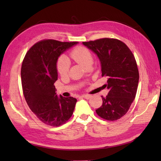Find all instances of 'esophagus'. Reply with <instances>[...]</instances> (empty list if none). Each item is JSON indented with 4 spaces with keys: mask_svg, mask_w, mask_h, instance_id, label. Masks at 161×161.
I'll return each instance as SVG.
<instances>
[{
    "mask_svg": "<svg viewBox=\"0 0 161 161\" xmlns=\"http://www.w3.org/2000/svg\"><path fill=\"white\" fill-rule=\"evenodd\" d=\"M81 97L82 98L86 99V100H88V99H90L91 97V95H81Z\"/></svg>",
    "mask_w": 161,
    "mask_h": 161,
    "instance_id": "1",
    "label": "esophagus"
}]
</instances>
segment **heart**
I'll use <instances>...</instances> for the list:
<instances>
[{"instance_id": "obj_1", "label": "heart", "mask_w": 161, "mask_h": 161, "mask_svg": "<svg viewBox=\"0 0 161 161\" xmlns=\"http://www.w3.org/2000/svg\"><path fill=\"white\" fill-rule=\"evenodd\" d=\"M69 56L72 59L84 67L91 65L93 63V54L87 47L84 46H79L74 47L70 52ZM69 67L70 62L66 57L63 55L58 59L57 61V69L61 76L68 75Z\"/></svg>"}]
</instances>
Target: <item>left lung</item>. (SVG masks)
<instances>
[{
    "mask_svg": "<svg viewBox=\"0 0 161 161\" xmlns=\"http://www.w3.org/2000/svg\"><path fill=\"white\" fill-rule=\"evenodd\" d=\"M97 54L101 62L102 76L107 78L108 89L102 105L95 110L100 118L115 121L124 116L131 107L137 92L139 72L132 52L126 44L116 39L103 38L83 42Z\"/></svg>",
    "mask_w": 161,
    "mask_h": 161,
    "instance_id": "obj_1",
    "label": "left lung"
}]
</instances>
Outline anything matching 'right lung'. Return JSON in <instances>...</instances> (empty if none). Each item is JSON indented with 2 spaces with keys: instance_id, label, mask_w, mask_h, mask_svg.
Masks as SVG:
<instances>
[{
  "instance_id": "1",
  "label": "right lung",
  "mask_w": 161,
  "mask_h": 161,
  "mask_svg": "<svg viewBox=\"0 0 161 161\" xmlns=\"http://www.w3.org/2000/svg\"><path fill=\"white\" fill-rule=\"evenodd\" d=\"M77 43L43 39L34 44L23 60L20 75L24 97L37 118L47 125L59 126L73 114L77 99L58 97L54 84L58 77V57Z\"/></svg>"
}]
</instances>
